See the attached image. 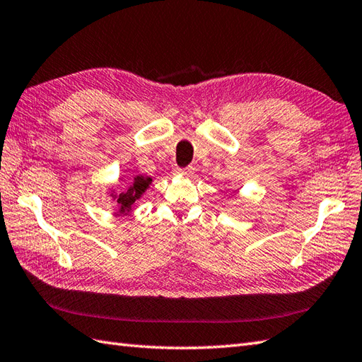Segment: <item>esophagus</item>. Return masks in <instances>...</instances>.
<instances>
[{
    "label": "esophagus",
    "mask_w": 362,
    "mask_h": 362,
    "mask_svg": "<svg viewBox=\"0 0 362 362\" xmlns=\"http://www.w3.org/2000/svg\"><path fill=\"white\" fill-rule=\"evenodd\" d=\"M178 173H181V175H190L192 172H194V168L192 167H186V168H178V170H176Z\"/></svg>",
    "instance_id": "34e87169"
}]
</instances>
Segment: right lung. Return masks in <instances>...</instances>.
I'll return each mask as SVG.
<instances>
[{
  "label": "right lung",
  "mask_w": 362,
  "mask_h": 362,
  "mask_svg": "<svg viewBox=\"0 0 362 362\" xmlns=\"http://www.w3.org/2000/svg\"><path fill=\"white\" fill-rule=\"evenodd\" d=\"M151 178H144V176H136L134 182L125 192H120L119 195H113L116 203L119 204V212L125 214L132 209L136 199H139L144 192L147 190Z\"/></svg>",
  "instance_id": "right-lung-1"
}]
</instances>
